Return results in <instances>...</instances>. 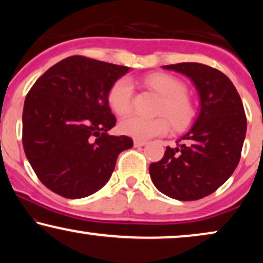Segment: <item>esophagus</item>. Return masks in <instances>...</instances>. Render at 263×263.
I'll use <instances>...</instances> for the list:
<instances>
[{
	"mask_svg": "<svg viewBox=\"0 0 263 263\" xmlns=\"http://www.w3.org/2000/svg\"><path fill=\"white\" fill-rule=\"evenodd\" d=\"M146 141H143V140H134V146L135 147H142V146H145L146 145Z\"/></svg>",
	"mask_w": 263,
	"mask_h": 263,
	"instance_id": "34e87169",
	"label": "esophagus"
}]
</instances>
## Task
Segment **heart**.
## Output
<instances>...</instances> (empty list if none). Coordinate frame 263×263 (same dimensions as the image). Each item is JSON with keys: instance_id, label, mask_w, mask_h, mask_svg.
Returning <instances> with one entry per match:
<instances>
[{"instance_id": "b5f03b06", "label": "heart", "mask_w": 263, "mask_h": 263, "mask_svg": "<svg viewBox=\"0 0 263 263\" xmlns=\"http://www.w3.org/2000/svg\"><path fill=\"white\" fill-rule=\"evenodd\" d=\"M145 85L161 98L157 114L165 115L156 118H146L139 115H129L120 122L122 134L136 140H147L166 134L170 122L175 129H184L195 117V106L186 96V87L178 79L167 74H152L145 79ZM134 86L129 78L118 79L107 93V102L117 115H125L132 107ZM171 120L168 121L167 117Z\"/></svg>"}]
</instances>
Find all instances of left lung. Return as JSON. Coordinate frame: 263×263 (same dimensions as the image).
Wrapping results in <instances>:
<instances>
[{
  "label": "left lung",
  "mask_w": 263,
  "mask_h": 263,
  "mask_svg": "<svg viewBox=\"0 0 263 263\" xmlns=\"http://www.w3.org/2000/svg\"><path fill=\"white\" fill-rule=\"evenodd\" d=\"M190 78L199 91L201 109L194 125L164 157L149 165L156 188L179 201H194L214 193L239 163L247 133L242 99L231 80L202 63L163 66Z\"/></svg>",
  "instance_id": "1"
}]
</instances>
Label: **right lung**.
I'll return each instance as SVG.
<instances>
[{
    "label": "right lung",
    "mask_w": 263,
    "mask_h": 263,
    "mask_svg": "<svg viewBox=\"0 0 263 263\" xmlns=\"http://www.w3.org/2000/svg\"><path fill=\"white\" fill-rule=\"evenodd\" d=\"M128 67L70 56L49 68L28 91L23 146L43 184L66 199L98 192L112 175L129 136H112L107 93Z\"/></svg>",
    "instance_id": "right-lung-1"
}]
</instances>
